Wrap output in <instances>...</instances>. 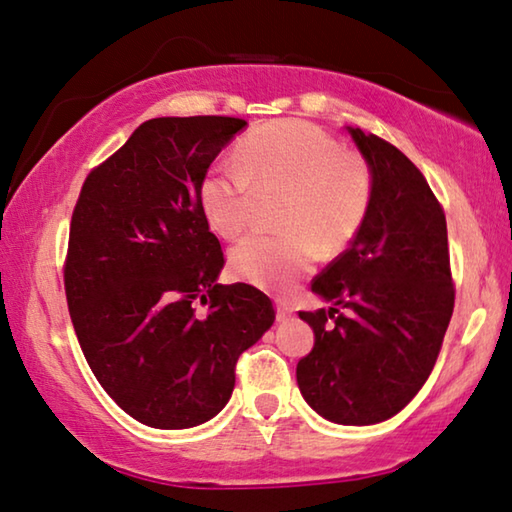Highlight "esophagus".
Instances as JSON below:
<instances>
[{
	"label": "esophagus",
	"mask_w": 512,
	"mask_h": 512,
	"mask_svg": "<svg viewBox=\"0 0 512 512\" xmlns=\"http://www.w3.org/2000/svg\"><path fill=\"white\" fill-rule=\"evenodd\" d=\"M275 311H277V320H289L293 316V307L289 305V302H284V300H277Z\"/></svg>",
	"instance_id": "1"
}]
</instances>
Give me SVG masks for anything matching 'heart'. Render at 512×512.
<instances>
[{"label": "heart", "mask_w": 512, "mask_h": 512, "mask_svg": "<svg viewBox=\"0 0 512 512\" xmlns=\"http://www.w3.org/2000/svg\"><path fill=\"white\" fill-rule=\"evenodd\" d=\"M282 194V235H248L232 248L235 273L259 287L284 289L305 275L316 248L336 255L368 219L375 178L359 153L341 151L307 121H271L250 131L237 167L214 164L198 187L205 221L221 237H237L253 221L257 196Z\"/></svg>", "instance_id": "b5f03b06"}]
</instances>
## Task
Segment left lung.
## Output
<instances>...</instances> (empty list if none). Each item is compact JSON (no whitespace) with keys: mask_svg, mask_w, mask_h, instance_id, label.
Masks as SVG:
<instances>
[{"mask_svg":"<svg viewBox=\"0 0 512 512\" xmlns=\"http://www.w3.org/2000/svg\"><path fill=\"white\" fill-rule=\"evenodd\" d=\"M348 133L370 164L375 196L350 248L311 282L334 307L300 311L316 341L296 377L325 420L375 424L400 413L431 375L454 282L445 212L420 169L381 137Z\"/></svg>","mask_w":512,"mask_h":512,"instance_id":"obj_1","label":"left lung"}]
</instances>
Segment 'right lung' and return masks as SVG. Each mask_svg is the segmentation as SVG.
I'll list each match as a JSON object with an SVG mask.
<instances>
[{
	"label": "right lung",
	"instance_id": "1",
	"mask_svg": "<svg viewBox=\"0 0 512 512\" xmlns=\"http://www.w3.org/2000/svg\"><path fill=\"white\" fill-rule=\"evenodd\" d=\"M244 126L216 115L144 121L90 171L74 207L65 257L74 332L103 391L146 427L214 418L241 352L275 320L266 293L216 284L223 250L198 203L207 169Z\"/></svg>",
	"mask_w": 512,
	"mask_h": 512
}]
</instances>
